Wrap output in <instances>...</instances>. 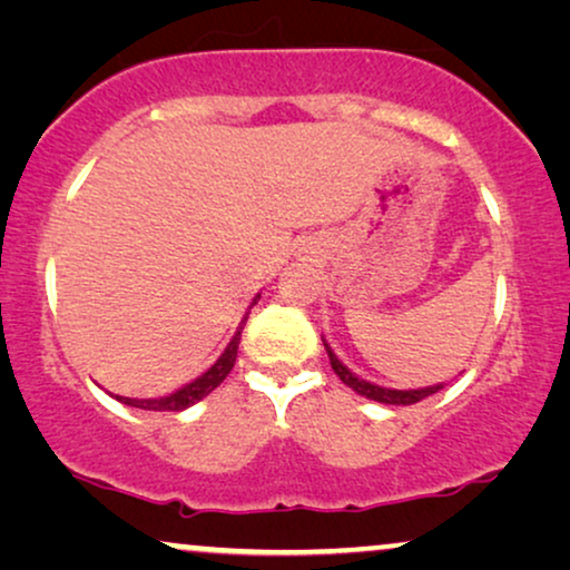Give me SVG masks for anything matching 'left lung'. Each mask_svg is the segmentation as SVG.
Masks as SVG:
<instances>
[{
	"label": "left lung",
	"instance_id": "8db88e82",
	"mask_svg": "<svg viewBox=\"0 0 570 570\" xmlns=\"http://www.w3.org/2000/svg\"><path fill=\"white\" fill-rule=\"evenodd\" d=\"M324 347H326V355H330V363H332L334 373H337V376L342 379V384H347L350 389H353V392L368 396V400H373V402H381V404H415V402H420V400H425V396L435 394V392H439V389H443V386L439 384V386L410 389V392H400V389H384V386L368 384V381L357 379L355 373H350V371L345 368V365H342V363L337 361V355L332 353V347L326 345V342H324Z\"/></svg>",
	"mask_w": 570,
	"mask_h": 570
}]
</instances>
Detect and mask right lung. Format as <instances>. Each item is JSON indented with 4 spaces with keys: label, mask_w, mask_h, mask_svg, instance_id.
<instances>
[{
    "label": "right lung",
    "mask_w": 570,
    "mask_h": 570,
    "mask_svg": "<svg viewBox=\"0 0 570 570\" xmlns=\"http://www.w3.org/2000/svg\"><path fill=\"white\" fill-rule=\"evenodd\" d=\"M259 301V295H256L254 303ZM252 303V306H254ZM246 324V318H244ZM244 324L238 326L236 337L230 340V345L225 347V353L217 357V363L209 368L207 373H202L199 379H194L191 384H186L184 389H178L170 396H160V400H129V396H116V400L129 404V407H139V410H155V412H181L186 407H191V404H197L199 400H205V396L213 392L223 384V379L228 376L233 363H236V355H238V342H240V332H244Z\"/></svg>",
    "instance_id": "right-lung-1"
}]
</instances>
